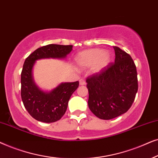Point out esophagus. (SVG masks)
<instances>
[{"instance_id":"34e87169","label":"esophagus","mask_w":158,"mask_h":158,"mask_svg":"<svg viewBox=\"0 0 158 158\" xmlns=\"http://www.w3.org/2000/svg\"><path fill=\"white\" fill-rule=\"evenodd\" d=\"M79 84H80L81 85H86L85 79H83V78H81V79H79Z\"/></svg>"}]
</instances>
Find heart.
<instances>
[{"instance_id":"1","label":"heart","mask_w":158,"mask_h":158,"mask_svg":"<svg viewBox=\"0 0 158 158\" xmlns=\"http://www.w3.org/2000/svg\"><path fill=\"white\" fill-rule=\"evenodd\" d=\"M110 60V53L99 48L85 50L78 55L77 58V61L80 66H93L94 72H100L108 66Z\"/></svg>"}]
</instances>
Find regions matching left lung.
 Wrapping results in <instances>:
<instances>
[{
	"label": "left lung",
	"instance_id": "obj_1",
	"mask_svg": "<svg viewBox=\"0 0 158 158\" xmlns=\"http://www.w3.org/2000/svg\"><path fill=\"white\" fill-rule=\"evenodd\" d=\"M115 62L86 79L90 110L103 120L116 118L129 110L138 90L136 67L131 56L114 46Z\"/></svg>",
	"mask_w": 158,
	"mask_h": 158
}]
</instances>
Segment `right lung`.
<instances>
[{"instance_id": "obj_1", "label": "right lung", "mask_w": 158, "mask_h": 158, "mask_svg": "<svg viewBox=\"0 0 158 158\" xmlns=\"http://www.w3.org/2000/svg\"><path fill=\"white\" fill-rule=\"evenodd\" d=\"M73 45L50 44L37 48L26 58L21 73V97L30 115L45 123H52L61 118L66 113L68 102L79 83H62L50 92H45L35 85L31 69L35 60L41 58H65L72 50Z\"/></svg>"}]
</instances>
